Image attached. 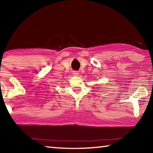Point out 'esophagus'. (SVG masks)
Masks as SVG:
<instances>
[{
    "instance_id": "obj_1",
    "label": "esophagus",
    "mask_w": 153,
    "mask_h": 153,
    "mask_svg": "<svg viewBox=\"0 0 153 153\" xmlns=\"http://www.w3.org/2000/svg\"><path fill=\"white\" fill-rule=\"evenodd\" d=\"M73 74L74 75V76H78L79 73H78V71H73Z\"/></svg>"
}]
</instances>
